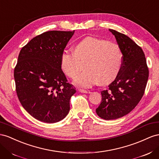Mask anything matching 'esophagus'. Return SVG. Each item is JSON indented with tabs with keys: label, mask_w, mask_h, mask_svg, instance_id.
<instances>
[{
	"label": "esophagus",
	"mask_w": 159,
	"mask_h": 159,
	"mask_svg": "<svg viewBox=\"0 0 159 159\" xmlns=\"http://www.w3.org/2000/svg\"><path fill=\"white\" fill-rule=\"evenodd\" d=\"M79 92L81 93H89L90 91L89 90H85L82 89H79Z\"/></svg>",
	"instance_id": "34e87169"
}]
</instances>
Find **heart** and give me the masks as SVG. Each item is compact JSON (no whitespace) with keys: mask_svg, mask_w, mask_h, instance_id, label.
<instances>
[{"mask_svg":"<svg viewBox=\"0 0 159 159\" xmlns=\"http://www.w3.org/2000/svg\"><path fill=\"white\" fill-rule=\"evenodd\" d=\"M122 54L114 42L88 37L74 46V52L64 50L61 55V67L67 76L75 78V84L88 88L100 82L107 84L113 81L120 70Z\"/></svg>","mask_w":159,"mask_h":159,"instance_id":"b5f03b06","label":"heart"}]
</instances>
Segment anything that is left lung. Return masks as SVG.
Masks as SVG:
<instances>
[{"label":"left lung","mask_w":159,"mask_h":159,"mask_svg":"<svg viewBox=\"0 0 159 159\" xmlns=\"http://www.w3.org/2000/svg\"><path fill=\"white\" fill-rule=\"evenodd\" d=\"M114 35L122 54L116 78L101 92L102 102L96 110L101 118L115 120L130 113L143 98L148 78L145 55L140 47L130 37L115 30Z\"/></svg>","instance_id":"left-lung-1"}]
</instances>
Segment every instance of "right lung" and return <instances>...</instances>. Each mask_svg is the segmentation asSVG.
<instances>
[{
    "label": "right lung",
    "instance_id": "add662e5",
    "mask_svg": "<svg viewBox=\"0 0 159 159\" xmlns=\"http://www.w3.org/2000/svg\"><path fill=\"white\" fill-rule=\"evenodd\" d=\"M75 31H47L21 49L14 70L17 96L38 120L55 123L69 113L76 90L61 70V55Z\"/></svg>",
    "mask_w": 159,
    "mask_h": 159
}]
</instances>
